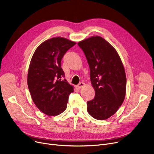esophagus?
<instances>
[{
    "label": "esophagus",
    "mask_w": 154,
    "mask_h": 154,
    "mask_svg": "<svg viewBox=\"0 0 154 154\" xmlns=\"http://www.w3.org/2000/svg\"><path fill=\"white\" fill-rule=\"evenodd\" d=\"M85 85V83H84V82H80L79 84V85H77V88H82L83 87H84Z\"/></svg>",
    "instance_id": "obj_1"
}]
</instances>
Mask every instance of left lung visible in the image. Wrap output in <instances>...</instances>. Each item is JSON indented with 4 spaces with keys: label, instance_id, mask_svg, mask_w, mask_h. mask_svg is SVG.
<instances>
[{
    "label": "left lung",
    "instance_id": "1",
    "mask_svg": "<svg viewBox=\"0 0 154 154\" xmlns=\"http://www.w3.org/2000/svg\"><path fill=\"white\" fill-rule=\"evenodd\" d=\"M90 67L95 97L88 101L87 112L92 117L106 120L122 104L126 92V75L117 52L107 40L92 36L78 43Z\"/></svg>",
    "mask_w": 154,
    "mask_h": 154
}]
</instances>
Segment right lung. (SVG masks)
<instances>
[{"instance_id":"obj_1","label":"right lung","mask_w":154,"mask_h":154,"mask_svg":"<svg viewBox=\"0 0 154 154\" xmlns=\"http://www.w3.org/2000/svg\"><path fill=\"white\" fill-rule=\"evenodd\" d=\"M76 44L63 37H53L40 44L31 59L27 84L36 107L48 116L60 114L67 108L69 96L74 92L61 68L64 54Z\"/></svg>"}]
</instances>
